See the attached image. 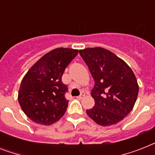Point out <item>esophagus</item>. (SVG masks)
<instances>
[{
	"label": "esophagus",
	"instance_id": "1",
	"mask_svg": "<svg viewBox=\"0 0 155 155\" xmlns=\"http://www.w3.org/2000/svg\"><path fill=\"white\" fill-rule=\"evenodd\" d=\"M84 97H85V93L84 92H81V93H80V96L76 97V98H77L78 100H81V99H83V98H84Z\"/></svg>",
	"mask_w": 155,
	"mask_h": 155
}]
</instances>
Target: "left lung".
I'll return each mask as SVG.
<instances>
[{
  "mask_svg": "<svg viewBox=\"0 0 155 155\" xmlns=\"http://www.w3.org/2000/svg\"><path fill=\"white\" fill-rule=\"evenodd\" d=\"M95 82L92 97L93 108L87 114L98 125L117 124L132 111L138 94L134 74L126 63L101 47L80 50Z\"/></svg>",
  "mask_w": 155,
  "mask_h": 155,
  "instance_id": "1",
  "label": "left lung"
}]
</instances>
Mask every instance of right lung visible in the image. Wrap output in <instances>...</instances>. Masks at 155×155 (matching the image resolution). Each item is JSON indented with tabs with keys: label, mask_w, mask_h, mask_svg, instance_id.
Instances as JSON below:
<instances>
[{
	"label": "right lung",
	"mask_w": 155,
	"mask_h": 155,
	"mask_svg": "<svg viewBox=\"0 0 155 155\" xmlns=\"http://www.w3.org/2000/svg\"><path fill=\"white\" fill-rule=\"evenodd\" d=\"M78 50L57 48L40 58L24 76L18 92L23 112L33 121L44 125L56 122L65 113L68 86L62 82L66 68Z\"/></svg>",
	"instance_id": "add662e5"
}]
</instances>
